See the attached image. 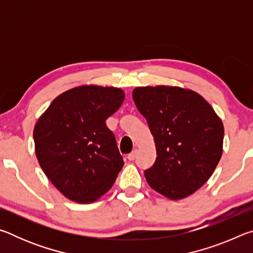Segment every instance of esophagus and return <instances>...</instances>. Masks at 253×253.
I'll return each instance as SVG.
<instances>
[{
	"mask_svg": "<svg viewBox=\"0 0 253 253\" xmlns=\"http://www.w3.org/2000/svg\"><path fill=\"white\" fill-rule=\"evenodd\" d=\"M137 153H138V151H137V149H134V151H132L130 154H128L127 158H128V160H129V161H134L135 158H136Z\"/></svg>",
	"mask_w": 253,
	"mask_h": 253,
	"instance_id": "1",
	"label": "esophagus"
}]
</instances>
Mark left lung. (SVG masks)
Returning a JSON list of instances; mask_svg holds the SVG:
<instances>
[{
  "label": "left lung",
  "mask_w": 253,
  "mask_h": 253,
  "mask_svg": "<svg viewBox=\"0 0 253 253\" xmlns=\"http://www.w3.org/2000/svg\"><path fill=\"white\" fill-rule=\"evenodd\" d=\"M132 99L146 118L156 146V161L144 172L149 186L170 200L193 194L211 177L222 156L221 119L190 89L138 87Z\"/></svg>",
  "instance_id": "1"
}]
</instances>
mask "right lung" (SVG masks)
<instances>
[{
  "mask_svg": "<svg viewBox=\"0 0 253 253\" xmlns=\"http://www.w3.org/2000/svg\"><path fill=\"white\" fill-rule=\"evenodd\" d=\"M125 99L119 88L81 85L61 93L33 130L38 162L71 201L91 203L110 190L124 161L106 119Z\"/></svg>",
  "mask_w": 253,
  "mask_h": 253,
  "instance_id": "obj_1",
  "label": "right lung"
}]
</instances>
